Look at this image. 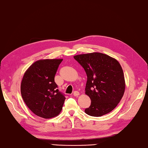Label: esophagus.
Wrapping results in <instances>:
<instances>
[{"mask_svg":"<svg viewBox=\"0 0 148 148\" xmlns=\"http://www.w3.org/2000/svg\"><path fill=\"white\" fill-rule=\"evenodd\" d=\"M79 94H80L79 92L74 91V92H73V96H79Z\"/></svg>","mask_w":148,"mask_h":148,"instance_id":"34e87169","label":"esophagus"}]
</instances>
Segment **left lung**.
I'll use <instances>...</instances> for the list:
<instances>
[{
    "label": "left lung",
    "instance_id": "1",
    "mask_svg": "<svg viewBox=\"0 0 148 148\" xmlns=\"http://www.w3.org/2000/svg\"><path fill=\"white\" fill-rule=\"evenodd\" d=\"M73 58L84 68L87 77L85 90L91 104L85 112L96 117L111 112L120 103L125 88L124 74L119 61L99 52Z\"/></svg>",
    "mask_w": 148,
    "mask_h": 148
}]
</instances>
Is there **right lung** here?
<instances>
[{
    "label": "right lung",
    "mask_w": 148,
    "mask_h": 148,
    "mask_svg": "<svg viewBox=\"0 0 148 148\" xmlns=\"http://www.w3.org/2000/svg\"><path fill=\"white\" fill-rule=\"evenodd\" d=\"M62 59L41 60L26 71L21 84L23 99L33 113L44 119L58 116L66 97L54 82Z\"/></svg>",
    "instance_id": "1"
}]
</instances>
